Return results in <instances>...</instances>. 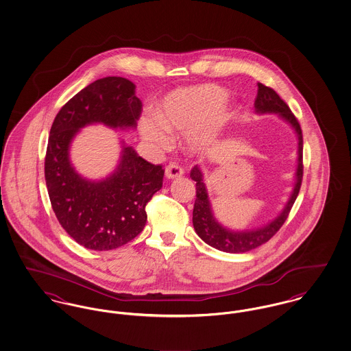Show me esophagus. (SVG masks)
I'll list each match as a JSON object with an SVG mask.
<instances>
[{
  "label": "esophagus",
  "instance_id": "esophagus-1",
  "mask_svg": "<svg viewBox=\"0 0 351 351\" xmlns=\"http://www.w3.org/2000/svg\"><path fill=\"white\" fill-rule=\"evenodd\" d=\"M184 167H181L178 162H170L167 167V177L169 180L178 178L184 176Z\"/></svg>",
  "mask_w": 351,
  "mask_h": 351
}]
</instances>
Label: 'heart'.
I'll return each instance as SVG.
<instances>
[{"label":"heart","mask_w":351,"mask_h":351,"mask_svg":"<svg viewBox=\"0 0 351 351\" xmlns=\"http://www.w3.org/2000/svg\"><path fill=\"white\" fill-rule=\"evenodd\" d=\"M227 93L215 84H199L177 88L161 100L157 116L141 120L143 136L165 147L169 132H191L194 148L213 143L227 124L230 116L224 110Z\"/></svg>","instance_id":"1"}]
</instances>
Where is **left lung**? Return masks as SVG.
I'll use <instances>...</instances> for the list:
<instances>
[{
	"mask_svg": "<svg viewBox=\"0 0 351 351\" xmlns=\"http://www.w3.org/2000/svg\"><path fill=\"white\" fill-rule=\"evenodd\" d=\"M258 96L255 99V108L258 113H277L284 120H287L293 128L298 136V167H297V182L293 189V193L287 203L282 213L277 217L276 219L271 221L263 228L244 231V232H234L224 227H221L218 221H215L211 204L207 197L206 186L203 184V176L199 167H194L190 171V177L195 181V190H197V199L194 203L193 210V224L198 237L207 243L208 245L230 254H243L251 250H255L261 244L267 243L277 231L281 228L284 221H287L291 208L295 203V198L300 193V187L302 182L304 174V165H302V130L300 127L298 120L295 119L293 112L288 107V104L277 95L276 91L271 87H267L261 83L258 84Z\"/></svg>",
	"mask_w": 351,
	"mask_h": 351,
	"instance_id": "left-lung-1",
	"label": "left lung"
}]
</instances>
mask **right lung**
<instances>
[{"instance_id": "obj_1", "label": "right lung", "mask_w": 351, "mask_h": 351, "mask_svg": "<svg viewBox=\"0 0 351 351\" xmlns=\"http://www.w3.org/2000/svg\"><path fill=\"white\" fill-rule=\"evenodd\" d=\"M143 103L125 77L107 76L76 93L58 112L45 157L51 207L64 231L80 245L108 251L134 239L145 227L147 204L162 187L165 169L124 147L116 171L100 182L82 178L69 160L70 143L87 124L134 128Z\"/></svg>"}]
</instances>
